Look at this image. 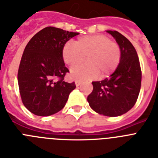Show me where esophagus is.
Returning <instances> with one entry per match:
<instances>
[{
  "instance_id": "1",
  "label": "esophagus",
  "mask_w": 158,
  "mask_h": 158,
  "mask_svg": "<svg viewBox=\"0 0 158 158\" xmlns=\"http://www.w3.org/2000/svg\"><path fill=\"white\" fill-rule=\"evenodd\" d=\"M82 81H80V80H75V85H76V87H79Z\"/></svg>"
}]
</instances>
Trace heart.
Returning a JSON list of instances; mask_svg holds the SVG:
<instances>
[{"label":"heart","instance_id":"b5f03b06","mask_svg":"<svg viewBox=\"0 0 158 158\" xmlns=\"http://www.w3.org/2000/svg\"><path fill=\"white\" fill-rule=\"evenodd\" d=\"M85 56L88 63L70 70L73 79H92L99 74L101 77L108 76L118 66L121 50L118 44L103 35L82 36L75 44L67 43L62 49L64 61L70 66L82 62Z\"/></svg>","mask_w":158,"mask_h":158}]
</instances>
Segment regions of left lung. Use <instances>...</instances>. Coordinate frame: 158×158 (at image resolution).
<instances>
[{"mask_svg":"<svg viewBox=\"0 0 158 158\" xmlns=\"http://www.w3.org/2000/svg\"><path fill=\"white\" fill-rule=\"evenodd\" d=\"M116 40L121 50L118 66L109 78L92 82L88 95L91 108L100 114L117 117L128 112L136 102L141 86V70L134 46L117 31H106Z\"/></svg>","mask_w":158,"mask_h":158,"instance_id":"1","label":"left lung"}]
</instances>
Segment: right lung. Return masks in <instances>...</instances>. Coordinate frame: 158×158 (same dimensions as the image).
<instances>
[{"label":"right lung","instance_id":"right-lung-1","mask_svg":"<svg viewBox=\"0 0 158 158\" xmlns=\"http://www.w3.org/2000/svg\"><path fill=\"white\" fill-rule=\"evenodd\" d=\"M79 35L54 27H47L28 42L22 56L18 83L22 101L30 112L49 116L64 108L75 83L63 80L69 70L62 49L66 42Z\"/></svg>","mask_w":158,"mask_h":158}]
</instances>
